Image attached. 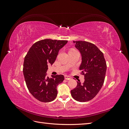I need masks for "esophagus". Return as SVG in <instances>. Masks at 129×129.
I'll list each match as a JSON object with an SVG mask.
<instances>
[{"label": "esophagus", "mask_w": 129, "mask_h": 129, "mask_svg": "<svg viewBox=\"0 0 129 129\" xmlns=\"http://www.w3.org/2000/svg\"><path fill=\"white\" fill-rule=\"evenodd\" d=\"M64 79H65V80H69L71 79V77H70V76H69L65 75V76H64Z\"/></svg>", "instance_id": "1"}]
</instances>
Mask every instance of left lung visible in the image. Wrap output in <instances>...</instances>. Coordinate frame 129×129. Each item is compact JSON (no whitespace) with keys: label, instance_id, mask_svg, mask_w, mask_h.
<instances>
[{"label":"left lung","instance_id":"obj_1","mask_svg":"<svg viewBox=\"0 0 129 129\" xmlns=\"http://www.w3.org/2000/svg\"><path fill=\"white\" fill-rule=\"evenodd\" d=\"M82 56L80 70L84 75L81 84L77 82L75 88L71 90L73 98L79 102H87L96 96L103 86L107 71V63L103 53L92 43L85 41H73Z\"/></svg>","mask_w":129,"mask_h":129}]
</instances>
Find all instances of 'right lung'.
Masks as SVG:
<instances>
[{"instance_id":"right-lung-1","label":"right lung","mask_w":129,"mask_h":129,"mask_svg":"<svg viewBox=\"0 0 129 129\" xmlns=\"http://www.w3.org/2000/svg\"><path fill=\"white\" fill-rule=\"evenodd\" d=\"M67 40H41L34 44L25 57L24 73L27 87L34 97L42 102L55 100L57 86L64 79L63 75L47 76L48 64H53L58 51Z\"/></svg>"}]
</instances>
